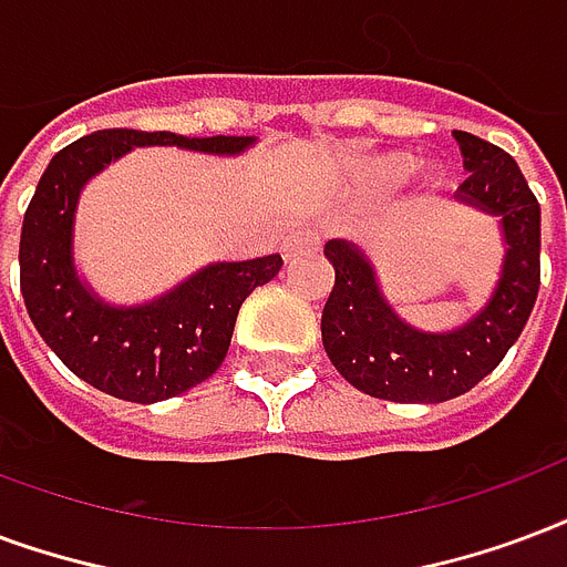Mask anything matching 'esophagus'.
Listing matches in <instances>:
<instances>
[{"label": "esophagus", "mask_w": 567, "mask_h": 567, "mask_svg": "<svg viewBox=\"0 0 567 567\" xmlns=\"http://www.w3.org/2000/svg\"><path fill=\"white\" fill-rule=\"evenodd\" d=\"M318 246V234L312 228H297L291 230L288 237L282 240V251H285V258L291 261V258H297L300 251L306 249H316Z\"/></svg>", "instance_id": "obj_1"}]
</instances>
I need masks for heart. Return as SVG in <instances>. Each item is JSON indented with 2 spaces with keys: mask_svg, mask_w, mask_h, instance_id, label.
I'll return each mask as SVG.
<instances>
[{
  "mask_svg": "<svg viewBox=\"0 0 567 567\" xmlns=\"http://www.w3.org/2000/svg\"><path fill=\"white\" fill-rule=\"evenodd\" d=\"M412 171V162L409 158H402V155H390V158H384L379 165V177L384 179H400L405 177Z\"/></svg>",
  "mask_w": 567,
  "mask_h": 567,
  "instance_id": "obj_1",
  "label": "heart"
}]
</instances>
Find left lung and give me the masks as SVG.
I'll use <instances>...</instances> for the list:
<instances>
[{
  "instance_id": "obj_1",
  "label": "left lung",
  "mask_w": 567,
  "mask_h": 567,
  "mask_svg": "<svg viewBox=\"0 0 567 567\" xmlns=\"http://www.w3.org/2000/svg\"><path fill=\"white\" fill-rule=\"evenodd\" d=\"M468 177L460 204L498 216L505 261L493 297L475 318L447 333L405 324L384 300L375 267L348 240L324 246L337 270L321 316L330 363L358 390L390 402H444L463 396L502 363L529 321L540 288V207L517 162L489 141L454 132Z\"/></svg>"
}]
</instances>
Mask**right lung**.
<instances>
[{"instance_id":"add662e5","label":"right lung","mask_w":567,"mask_h":567,"mask_svg":"<svg viewBox=\"0 0 567 567\" xmlns=\"http://www.w3.org/2000/svg\"><path fill=\"white\" fill-rule=\"evenodd\" d=\"M255 137H186L104 128L50 158L20 230V291L53 354L92 388L125 402L171 400L209 379L228 354L243 300L282 270L279 255L209 264L141 306H113L74 267V213L83 186L134 146L240 155Z\"/></svg>"}]
</instances>
